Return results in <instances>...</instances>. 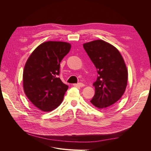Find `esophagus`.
Returning a JSON list of instances; mask_svg holds the SVG:
<instances>
[{
	"label": "esophagus",
	"mask_w": 151,
	"mask_h": 151,
	"mask_svg": "<svg viewBox=\"0 0 151 151\" xmlns=\"http://www.w3.org/2000/svg\"><path fill=\"white\" fill-rule=\"evenodd\" d=\"M74 86H76V87L77 86V87H83L84 86V84L83 83H77V84H75Z\"/></svg>",
	"instance_id": "obj_1"
}]
</instances>
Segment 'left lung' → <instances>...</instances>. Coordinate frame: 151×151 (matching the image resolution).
<instances>
[{
	"label": "left lung",
	"instance_id": "left-lung-1",
	"mask_svg": "<svg viewBox=\"0 0 151 151\" xmlns=\"http://www.w3.org/2000/svg\"><path fill=\"white\" fill-rule=\"evenodd\" d=\"M83 47L98 74L91 103L99 108L110 106L121 98L126 89L128 72L125 62L119 51L103 40L84 43Z\"/></svg>",
	"mask_w": 151,
	"mask_h": 151
}]
</instances>
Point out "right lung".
I'll return each instance as SVG.
<instances>
[{"label": "right lung", "mask_w": 151, "mask_h": 151, "mask_svg": "<svg viewBox=\"0 0 151 151\" xmlns=\"http://www.w3.org/2000/svg\"><path fill=\"white\" fill-rule=\"evenodd\" d=\"M71 45L62 42H47L36 48L27 60L23 71L26 96L43 111L57 108L63 101L68 86L58 77L60 63Z\"/></svg>", "instance_id": "obj_1"}]
</instances>
